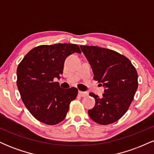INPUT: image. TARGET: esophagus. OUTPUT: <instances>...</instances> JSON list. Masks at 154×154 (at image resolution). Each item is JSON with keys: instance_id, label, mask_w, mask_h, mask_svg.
<instances>
[{"instance_id": "1", "label": "esophagus", "mask_w": 154, "mask_h": 154, "mask_svg": "<svg viewBox=\"0 0 154 154\" xmlns=\"http://www.w3.org/2000/svg\"><path fill=\"white\" fill-rule=\"evenodd\" d=\"M79 95L81 97H86L88 96V93H86V92H82V91H79Z\"/></svg>"}]
</instances>
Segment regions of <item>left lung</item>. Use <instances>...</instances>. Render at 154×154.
Instances as JSON below:
<instances>
[{"instance_id":"left-lung-1","label":"left lung","mask_w":154,"mask_h":154,"mask_svg":"<svg viewBox=\"0 0 154 154\" xmlns=\"http://www.w3.org/2000/svg\"><path fill=\"white\" fill-rule=\"evenodd\" d=\"M80 48L93 69V79L106 88L102 98L89 93L95 98V105L88 114L100 125L115 122L127 112L133 100L138 86L137 72L126 56L116 51L91 45Z\"/></svg>"}]
</instances>
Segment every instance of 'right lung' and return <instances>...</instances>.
I'll return each mask as SVG.
<instances>
[{
    "instance_id": "1",
    "label": "right lung",
    "mask_w": 154,
    "mask_h": 154,
    "mask_svg": "<svg viewBox=\"0 0 154 154\" xmlns=\"http://www.w3.org/2000/svg\"><path fill=\"white\" fill-rule=\"evenodd\" d=\"M81 54L76 44L39 45L29 51L17 67V84L26 109L36 119L48 125L62 122L78 90L60 88L55 77L63 74L66 58Z\"/></svg>"
}]
</instances>
